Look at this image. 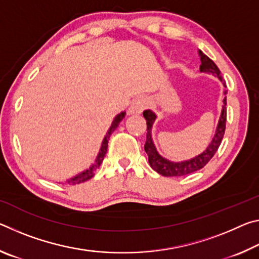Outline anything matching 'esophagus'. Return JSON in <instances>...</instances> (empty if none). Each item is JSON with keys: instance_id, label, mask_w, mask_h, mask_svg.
<instances>
[{"instance_id": "34e87169", "label": "esophagus", "mask_w": 259, "mask_h": 259, "mask_svg": "<svg viewBox=\"0 0 259 259\" xmlns=\"http://www.w3.org/2000/svg\"><path fill=\"white\" fill-rule=\"evenodd\" d=\"M147 106V98L145 96H138L136 97L133 103H131L130 107H129V113L130 114H139L142 113L144 109Z\"/></svg>"}]
</instances>
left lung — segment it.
<instances>
[{"label": "left lung", "mask_w": 259, "mask_h": 259, "mask_svg": "<svg viewBox=\"0 0 259 259\" xmlns=\"http://www.w3.org/2000/svg\"><path fill=\"white\" fill-rule=\"evenodd\" d=\"M199 56H200V60H201V65H200V71L201 72H209L212 73L214 75H217V77L223 82V84L225 85V81L223 80V77L221 75V72H219L218 67L216 66V64L209 58V57L205 56L202 51L199 50ZM226 94V91H225ZM223 111H222V115L221 119H219V123L216 130V135L212 139L211 144H210L209 147L205 150L203 153H201L199 156L194 157L190 161H185V162H179V163H175V162H170L168 160H165L159 155V153L156 152L154 145H153L152 142V137H151V129H152V124L155 120V114L153 113L150 109H146L144 111L143 115L146 120V124H147V133H146V143L144 145V148H145V152L148 155V162H150V165L152 166L153 170H155L156 172H159L160 175L164 177H181V176H186V175L193 174L198 170L202 169L203 166L208 163V162L212 159V156L214 155V153L217 152L218 147L221 146L223 137H224L225 134V128H226V97L223 100Z\"/></svg>", "instance_id": "obj_1"}]
</instances>
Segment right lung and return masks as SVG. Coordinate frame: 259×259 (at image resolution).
Instances as JSON below:
<instances>
[{"label": "right lung", "instance_id": "obj_1", "mask_svg": "<svg viewBox=\"0 0 259 259\" xmlns=\"http://www.w3.org/2000/svg\"><path fill=\"white\" fill-rule=\"evenodd\" d=\"M124 114H125L124 112H122V113H120L119 115H117V116L115 117V119H114L113 123H112V125H111V128H109V130L107 131L106 137L104 138L102 148H100V152H99V154H98V156H97V160H96L95 163L90 166V169L85 170V171H83L82 174H80V175H78V176H76V177L69 179L68 184H71V185H75V184L83 183V182L88 181V179H90V178L94 177L95 171L99 168V165H100V163H102V162H103L104 156H105V154H106V152H107L108 139H109V137H111V135H112L113 131L117 128V125H119L121 120L124 117Z\"/></svg>", "mask_w": 259, "mask_h": 259}]
</instances>
